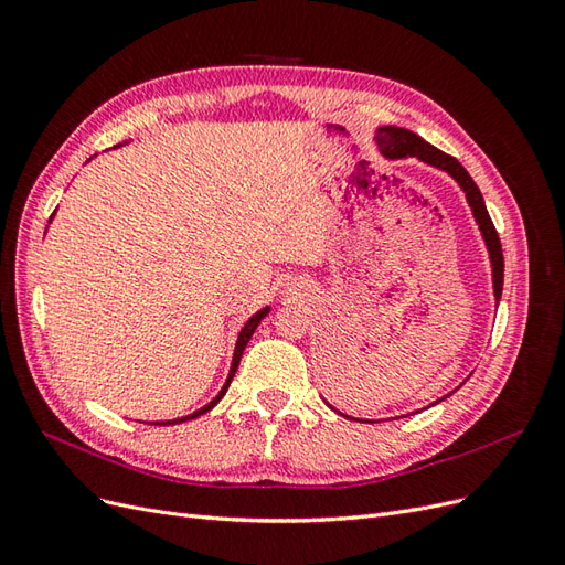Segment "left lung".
<instances>
[{
    "label": "left lung",
    "instance_id": "obj_1",
    "mask_svg": "<svg viewBox=\"0 0 565 565\" xmlns=\"http://www.w3.org/2000/svg\"><path fill=\"white\" fill-rule=\"evenodd\" d=\"M374 143H377L380 152L386 158V160H407V158H417L419 162L429 164L434 169H440V172H446L448 177H452L457 181V185L461 188V193H465L467 202H469V210L473 214V221L478 224V231H481V237L486 243V249H488V256H490V268H492V295H494V306L500 303L502 299V285H504V256H502V245H500V237H498V231H494L492 221H490V214L486 210V202H483V195L481 191H478V185L473 183V179L469 177V172L465 167H461L455 158L446 156V152L434 148L431 143H426L422 136H417L415 131L409 129H403V127H393V125H386V127H380L377 131H374ZM465 384V382H461ZM459 384V386H461ZM457 386V388H459ZM455 388V391H457ZM455 391H450L448 396L438 398L436 403L450 398ZM431 403V405H436ZM332 407V405H330ZM334 409V407H332ZM344 415V413H339ZM347 417V415H344ZM353 419V417H351ZM355 422H363V419H355Z\"/></svg>",
    "mask_w": 565,
    "mask_h": 565
}]
</instances>
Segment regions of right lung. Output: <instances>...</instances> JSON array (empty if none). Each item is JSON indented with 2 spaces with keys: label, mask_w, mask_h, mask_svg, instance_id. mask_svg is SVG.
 <instances>
[{
  "label": "right lung",
  "mask_w": 565,
  "mask_h": 565,
  "mask_svg": "<svg viewBox=\"0 0 565 565\" xmlns=\"http://www.w3.org/2000/svg\"><path fill=\"white\" fill-rule=\"evenodd\" d=\"M127 143V141H125ZM125 143H119V146H125ZM119 146H115V148H119ZM51 218H54V214H51ZM49 218V221H51ZM270 313V306H266V309H262V311H256L245 324H243V330H241V334H237V341H235V351H233V361H231V370H228V377H226V384L221 386V391L216 393V398H212L207 405H202L200 409H195L193 415H185V417H179V419H167V422H148V424H156V426H169V424H181V422H188V419H195V417H200V415H204V413H210V409L226 396V391H228V386H231V382H233V377H235V372H237V365H241V358H243V351H245V347H247V341L252 339V334H254V330L259 328V322L266 318Z\"/></svg>",
  "instance_id": "right-lung-1"
}]
</instances>
